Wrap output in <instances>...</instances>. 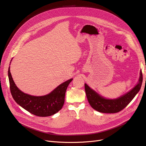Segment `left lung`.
<instances>
[{"mask_svg":"<svg viewBox=\"0 0 146 146\" xmlns=\"http://www.w3.org/2000/svg\"><path fill=\"white\" fill-rule=\"evenodd\" d=\"M142 82L143 74L141 70L139 83L129 92L116 99H105L91 89L86 84H85V89L88 102L94 110L102 113H117L124 109L133 100L139 92Z\"/></svg>","mask_w":146,"mask_h":146,"instance_id":"1","label":"left lung"}]
</instances>
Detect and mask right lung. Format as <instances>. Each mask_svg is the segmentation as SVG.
Masks as SVG:
<instances>
[{
  "label": "right lung",
  "mask_w": 146,
  "mask_h": 146,
  "mask_svg": "<svg viewBox=\"0 0 146 146\" xmlns=\"http://www.w3.org/2000/svg\"><path fill=\"white\" fill-rule=\"evenodd\" d=\"M10 90L12 96L23 108L38 117H49L58 112L64 105L66 89L73 79L61 84L52 92L42 96H34L21 91L12 79L10 68L8 70Z\"/></svg>",
  "instance_id": "obj_1"
}]
</instances>
